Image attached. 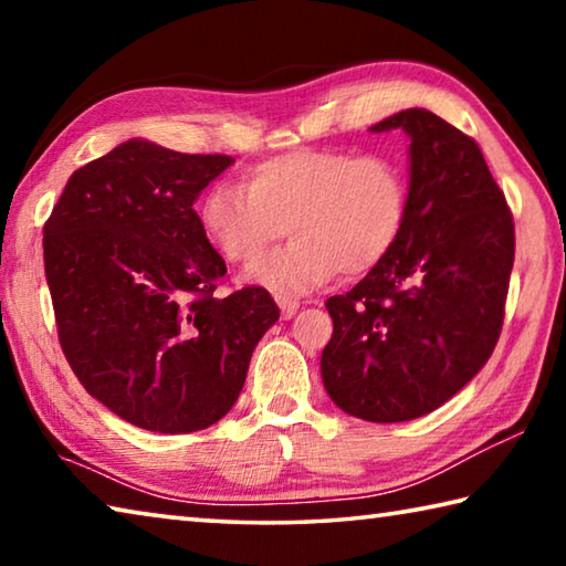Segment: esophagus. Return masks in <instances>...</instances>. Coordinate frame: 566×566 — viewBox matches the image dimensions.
I'll use <instances>...</instances> for the list:
<instances>
[{
	"mask_svg": "<svg viewBox=\"0 0 566 566\" xmlns=\"http://www.w3.org/2000/svg\"><path fill=\"white\" fill-rule=\"evenodd\" d=\"M276 302H280V310H282V317H284V319L294 317L296 310H300V302L290 300V296H280V300H276Z\"/></svg>",
	"mask_w": 566,
	"mask_h": 566,
	"instance_id": "esophagus-1",
	"label": "esophagus"
}]
</instances>
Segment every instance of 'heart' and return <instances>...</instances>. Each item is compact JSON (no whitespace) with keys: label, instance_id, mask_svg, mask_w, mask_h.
I'll return each instance as SVG.
<instances>
[{"label":"heart","instance_id":"1","mask_svg":"<svg viewBox=\"0 0 566 566\" xmlns=\"http://www.w3.org/2000/svg\"><path fill=\"white\" fill-rule=\"evenodd\" d=\"M409 212L407 175L387 155L292 149L260 161L242 187L217 185L199 224L224 262L254 266L276 239H294L252 272L266 290L296 294L334 274L361 276L387 260Z\"/></svg>","mask_w":566,"mask_h":566}]
</instances>
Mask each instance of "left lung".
Instances as JSON below:
<instances>
[{"mask_svg": "<svg viewBox=\"0 0 566 566\" xmlns=\"http://www.w3.org/2000/svg\"><path fill=\"white\" fill-rule=\"evenodd\" d=\"M409 134V212L399 242L347 294L324 389L352 417L391 424L452 399L492 357L514 264V219L472 137L427 109L371 127Z\"/></svg>", "mask_w": 566, "mask_h": 566, "instance_id": "8db88e82", "label": "left lung"}]
</instances>
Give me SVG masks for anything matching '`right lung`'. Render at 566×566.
I'll return each instance as SVG.
<instances>
[{
  "mask_svg": "<svg viewBox=\"0 0 566 566\" xmlns=\"http://www.w3.org/2000/svg\"><path fill=\"white\" fill-rule=\"evenodd\" d=\"M232 161L129 139L76 169L44 222L64 357L94 399L149 432L222 419L280 319L264 286L214 294L227 264L195 199Z\"/></svg>",
  "mask_w": 566,
  "mask_h": 566,
  "instance_id": "obj_1",
  "label": "right lung"
}]
</instances>
